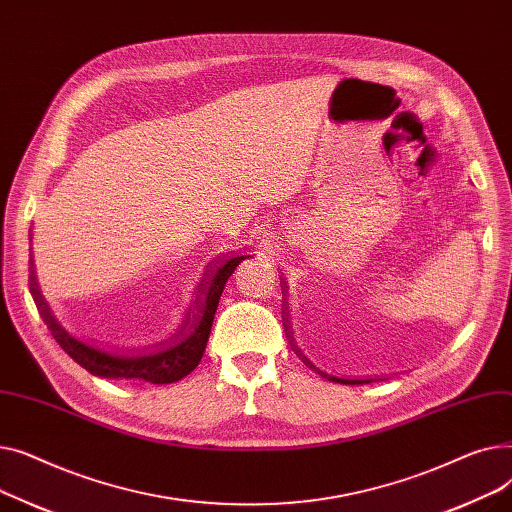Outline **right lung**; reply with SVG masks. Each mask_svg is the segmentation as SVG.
Segmentation results:
<instances>
[{"label": "right lung", "instance_id": "1", "mask_svg": "<svg viewBox=\"0 0 512 512\" xmlns=\"http://www.w3.org/2000/svg\"><path fill=\"white\" fill-rule=\"evenodd\" d=\"M236 270V265H232V267H228V270H224V272H220V276H218V280L213 282V286H211V290H209V297H207V307H205V317H203V321H201V326H199V330H195V334L188 338L186 342H182L180 346H176L174 351H170V354L173 355V361L167 362V365L164 368H157L156 365L159 364V360H163L165 355L168 353H164V355H157L155 359L151 357V359H139V361H118L116 363V359L110 362V368H103L104 364L101 361V367H99V357H97V361H95V365H91V361L93 359H89V363L85 361V357H83V353H80V363L85 361V367L89 365V369L91 371H95V373H101V375H118V378H124V380H128V382H149V384H172V382H178V380H182L184 375H188L191 373L197 365H199V361H201V357H203V353H205V346H207V340H209V332H211V324H213V315H215V309H218V303H220V297H222V290H224V286H226V282H228V278L232 276V272ZM72 355V353H70Z\"/></svg>", "mask_w": 512, "mask_h": 512}]
</instances>
